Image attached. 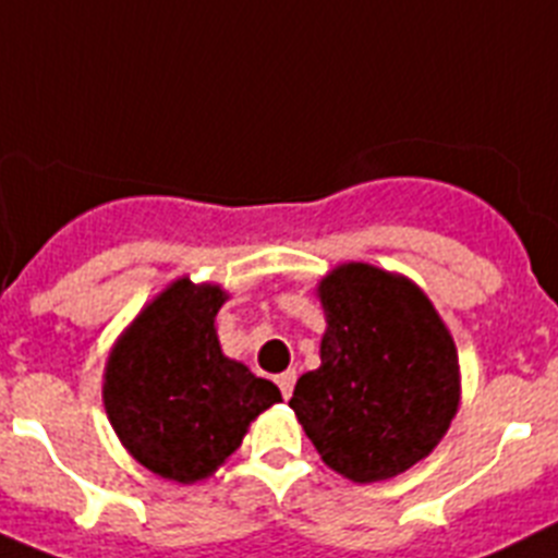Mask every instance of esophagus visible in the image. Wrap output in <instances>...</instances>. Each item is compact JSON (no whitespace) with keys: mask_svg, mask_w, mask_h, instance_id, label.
I'll return each mask as SVG.
<instances>
[{"mask_svg":"<svg viewBox=\"0 0 558 558\" xmlns=\"http://www.w3.org/2000/svg\"><path fill=\"white\" fill-rule=\"evenodd\" d=\"M276 386H279V391H282L284 399L293 397V386H295V372H293V368H288V372L279 374V377H276Z\"/></svg>","mask_w":558,"mask_h":558,"instance_id":"esophagus-1","label":"esophagus"}]
</instances>
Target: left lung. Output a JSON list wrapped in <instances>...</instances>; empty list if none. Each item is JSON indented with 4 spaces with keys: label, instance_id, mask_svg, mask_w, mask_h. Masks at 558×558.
Masks as SVG:
<instances>
[{
    "label": "left lung",
    "instance_id": "1",
    "mask_svg": "<svg viewBox=\"0 0 558 558\" xmlns=\"http://www.w3.org/2000/svg\"><path fill=\"white\" fill-rule=\"evenodd\" d=\"M315 295L327 318L322 366L299 377L290 408L338 475H402L436 450L461 405L456 340L425 290L377 265H335Z\"/></svg>",
    "mask_w": 558,
    "mask_h": 558
}]
</instances>
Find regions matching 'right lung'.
Here are the masks:
<instances>
[{
  "mask_svg": "<svg viewBox=\"0 0 558 558\" xmlns=\"http://www.w3.org/2000/svg\"><path fill=\"white\" fill-rule=\"evenodd\" d=\"M220 284L181 276L117 338L102 372V405L128 452L175 483L211 477L243 445L251 422L282 402L270 379L226 357Z\"/></svg>",
  "mask_w": 558,
  "mask_h": 558,
  "instance_id": "obj_1",
  "label": "right lung"
}]
</instances>
